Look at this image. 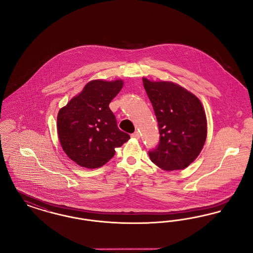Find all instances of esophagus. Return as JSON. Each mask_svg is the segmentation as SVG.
I'll list each match as a JSON object with an SVG mask.
<instances>
[{
	"label": "esophagus",
	"mask_w": 253,
	"mask_h": 253,
	"mask_svg": "<svg viewBox=\"0 0 253 253\" xmlns=\"http://www.w3.org/2000/svg\"><path fill=\"white\" fill-rule=\"evenodd\" d=\"M131 136H132V138H135V139H138V138H140V133H139V132H133V133H132V135H131Z\"/></svg>",
	"instance_id": "1"
}]
</instances>
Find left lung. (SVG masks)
<instances>
[{
	"instance_id": "left-lung-1",
	"label": "left lung",
	"mask_w": 253,
	"mask_h": 253,
	"mask_svg": "<svg viewBox=\"0 0 253 253\" xmlns=\"http://www.w3.org/2000/svg\"><path fill=\"white\" fill-rule=\"evenodd\" d=\"M157 117L160 142L149 152L151 160L164 170L187 168L199 156L207 138V118L199 98L172 82L142 78Z\"/></svg>"
}]
</instances>
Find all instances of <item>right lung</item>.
<instances>
[{
	"instance_id": "right-lung-1",
	"label": "right lung",
	"mask_w": 253,
	"mask_h": 253,
	"mask_svg": "<svg viewBox=\"0 0 253 253\" xmlns=\"http://www.w3.org/2000/svg\"><path fill=\"white\" fill-rule=\"evenodd\" d=\"M124 84L122 80H93L81 93L60 109L57 131L63 152L72 161L86 169L99 168L130 139L117 125L109 108L112 99Z\"/></svg>"
}]
</instances>
